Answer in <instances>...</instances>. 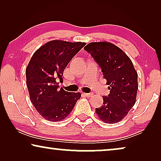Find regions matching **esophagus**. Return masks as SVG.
<instances>
[{"label":"esophagus","instance_id":"obj_1","mask_svg":"<svg viewBox=\"0 0 161 161\" xmlns=\"http://www.w3.org/2000/svg\"><path fill=\"white\" fill-rule=\"evenodd\" d=\"M84 95L86 97H92V95H93V93H85Z\"/></svg>","mask_w":161,"mask_h":161}]
</instances>
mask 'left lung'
<instances>
[{
	"label": "left lung",
	"mask_w": 161,
	"mask_h": 161,
	"mask_svg": "<svg viewBox=\"0 0 161 161\" xmlns=\"http://www.w3.org/2000/svg\"><path fill=\"white\" fill-rule=\"evenodd\" d=\"M101 68L110 93L103 96V105L96 113L103 122L114 124L123 119L134 105L138 91V74L128 56L107 42H91L84 47Z\"/></svg>",
	"instance_id": "left-lung-1"
}]
</instances>
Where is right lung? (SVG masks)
Instances as JSON below:
<instances>
[{
    "label": "right lung",
    "instance_id": "right-lung-1",
    "mask_svg": "<svg viewBox=\"0 0 161 161\" xmlns=\"http://www.w3.org/2000/svg\"><path fill=\"white\" fill-rule=\"evenodd\" d=\"M85 42L53 40L34 53L25 70L31 100L45 119L57 122L67 117L74 108L80 93L59 89L64 70Z\"/></svg>",
    "mask_w": 161,
    "mask_h": 161
}]
</instances>
